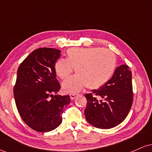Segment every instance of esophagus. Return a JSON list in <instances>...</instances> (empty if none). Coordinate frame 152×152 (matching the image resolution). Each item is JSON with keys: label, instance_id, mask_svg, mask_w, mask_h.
I'll return each mask as SVG.
<instances>
[{"label": "esophagus", "instance_id": "34e87169", "mask_svg": "<svg viewBox=\"0 0 152 152\" xmlns=\"http://www.w3.org/2000/svg\"><path fill=\"white\" fill-rule=\"evenodd\" d=\"M78 94H70V98L71 100H73V99H74L75 98H76V96H77Z\"/></svg>", "mask_w": 152, "mask_h": 152}]
</instances>
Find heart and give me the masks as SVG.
Listing matches in <instances>:
<instances>
[{
  "instance_id": "heart-1",
  "label": "heart",
  "mask_w": 152,
  "mask_h": 152,
  "mask_svg": "<svg viewBox=\"0 0 152 152\" xmlns=\"http://www.w3.org/2000/svg\"><path fill=\"white\" fill-rule=\"evenodd\" d=\"M66 55V59H58L54 65L56 74L63 81L69 78L74 69L77 74L63 84L66 92L78 91L85 86L88 89L100 88L111 79L116 70V56L109 49L71 48Z\"/></svg>"
}]
</instances>
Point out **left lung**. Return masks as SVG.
<instances>
[{
    "instance_id": "left-lung-1",
    "label": "left lung",
    "mask_w": 152,
    "mask_h": 152,
    "mask_svg": "<svg viewBox=\"0 0 152 152\" xmlns=\"http://www.w3.org/2000/svg\"><path fill=\"white\" fill-rule=\"evenodd\" d=\"M132 77L129 66L121 65L105 85L85 95L88 123L99 129H111L126 118L133 103Z\"/></svg>"
}]
</instances>
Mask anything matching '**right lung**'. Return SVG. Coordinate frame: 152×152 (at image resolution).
<instances>
[{
  "instance_id": "1",
  "label": "right lung",
  "mask_w": 152,
  "mask_h": 152,
  "mask_svg": "<svg viewBox=\"0 0 152 152\" xmlns=\"http://www.w3.org/2000/svg\"><path fill=\"white\" fill-rule=\"evenodd\" d=\"M60 56V50L40 48L18 67L13 87L15 105L23 121L36 132L57 128L62 122L64 109L70 103L69 95H56L61 85L54 65Z\"/></svg>"
}]
</instances>
